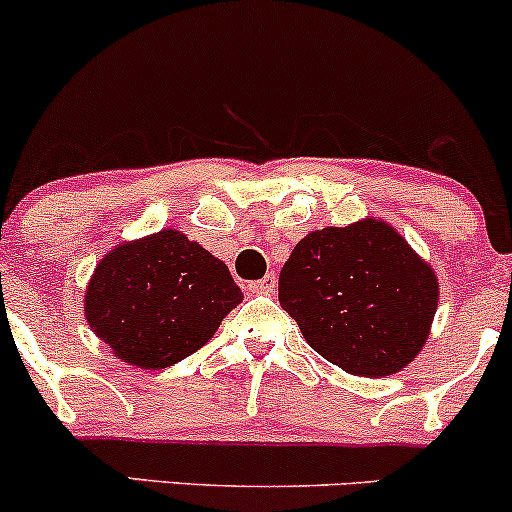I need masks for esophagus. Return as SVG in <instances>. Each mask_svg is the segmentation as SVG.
I'll return each mask as SVG.
<instances>
[{
    "instance_id": "1",
    "label": "esophagus",
    "mask_w": 512,
    "mask_h": 512,
    "mask_svg": "<svg viewBox=\"0 0 512 512\" xmlns=\"http://www.w3.org/2000/svg\"><path fill=\"white\" fill-rule=\"evenodd\" d=\"M274 289H276V274L274 272L264 274L262 279L252 281V284H250L252 293H274Z\"/></svg>"
}]
</instances>
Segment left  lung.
Listing matches in <instances>:
<instances>
[{"mask_svg":"<svg viewBox=\"0 0 512 512\" xmlns=\"http://www.w3.org/2000/svg\"><path fill=\"white\" fill-rule=\"evenodd\" d=\"M438 276L383 219L310 231L279 274V303L322 358L351 375L383 378L424 349Z\"/></svg>","mask_w":512,"mask_h":512,"instance_id":"obj_1","label":"left lung"}]
</instances>
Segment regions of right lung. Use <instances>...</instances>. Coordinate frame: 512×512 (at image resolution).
<instances>
[{
    "label": "right lung",
    "instance_id": "right-lung-1",
    "mask_svg": "<svg viewBox=\"0 0 512 512\" xmlns=\"http://www.w3.org/2000/svg\"><path fill=\"white\" fill-rule=\"evenodd\" d=\"M240 301L219 257L163 228L115 245L96 264L84 315L120 361L158 370L202 349Z\"/></svg>",
    "mask_w": 512,
    "mask_h": 512
}]
</instances>
